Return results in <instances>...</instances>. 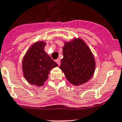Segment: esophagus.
I'll list each match as a JSON object with an SVG mask.
<instances>
[{"label": "esophagus", "mask_w": 122, "mask_h": 122, "mask_svg": "<svg viewBox=\"0 0 122 122\" xmlns=\"http://www.w3.org/2000/svg\"><path fill=\"white\" fill-rule=\"evenodd\" d=\"M56 62L57 63V64H58V65H60V64H61V61H60V59H56Z\"/></svg>", "instance_id": "obj_1"}]
</instances>
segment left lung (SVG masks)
<instances>
[{
	"mask_svg": "<svg viewBox=\"0 0 122 122\" xmlns=\"http://www.w3.org/2000/svg\"><path fill=\"white\" fill-rule=\"evenodd\" d=\"M63 54L59 68L71 84L75 86L82 85L93 76L95 61L83 40L75 38L70 42H65Z\"/></svg>",
	"mask_w": 122,
	"mask_h": 122,
	"instance_id": "left-lung-1",
	"label": "left lung"
}]
</instances>
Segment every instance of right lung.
Segmentation results:
<instances>
[{
  "label": "right lung",
  "mask_w": 122,
  "mask_h": 122,
  "mask_svg": "<svg viewBox=\"0 0 122 122\" xmlns=\"http://www.w3.org/2000/svg\"><path fill=\"white\" fill-rule=\"evenodd\" d=\"M46 42H35L27 51L22 60V71L25 80L31 85L41 86L47 80L49 71L58 66L45 52Z\"/></svg>",
  "instance_id": "1"
}]
</instances>
